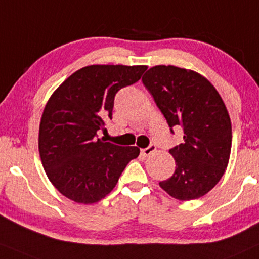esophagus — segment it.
I'll use <instances>...</instances> for the list:
<instances>
[{"mask_svg":"<svg viewBox=\"0 0 259 259\" xmlns=\"http://www.w3.org/2000/svg\"><path fill=\"white\" fill-rule=\"evenodd\" d=\"M155 151H156V145L155 144H150L148 148L142 150V155L145 156V157H146V156L151 155L152 152H155Z\"/></svg>","mask_w":259,"mask_h":259,"instance_id":"obj_1","label":"esophagus"}]
</instances>
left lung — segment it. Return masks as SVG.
<instances>
[{
    "label": "left lung",
    "mask_w": 259,
    "mask_h": 259,
    "mask_svg": "<svg viewBox=\"0 0 259 259\" xmlns=\"http://www.w3.org/2000/svg\"><path fill=\"white\" fill-rule=\"evenodd\" d=\"M142 80L170 132L184 131V142L169 150L174 174L159 186L179 200L203 197L225 174L231 155L232 124L221 96L199 73L175 66L152 67Z\"/></svg>",
    "instance_id": "obj_1"
}]
</instances>
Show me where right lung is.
Wrapping results in <instances>:
<instances>
[{"mask_svg":"<svg viewBox=\"0 0 259 259\" xmlns=\"http://www.w3.org/2000/svg\"><path fill=\"white\" fill-rule=\"evenodd\" d=\"M146 66L92 65L73 73L49 98L39 124L38 148L44 170L60 193L94 204L109 194L137 146L97 138L111 119L116 92L135 84Z\"/></svg>","mask_w":259,"mask_h":259,"instance_id":"obj_1","label":"right lung"}]
</instances>
